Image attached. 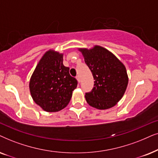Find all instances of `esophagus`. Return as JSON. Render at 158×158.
Here are the masks:
<instances>
[{
    "label": "esophagus",
    "instance_id": "obj_1",
    "mask_svg": "<svg viewBox=\"0 0 158 158\" xmlns=\"http://www.w3.org/2000/svg\"><path fill=\"white\" fill-rule=\"evenodd\" d=\"M77 81H79V82H80V77H79V76H77Z\"/></svg>",
    "mask_w": 158,
    "mask_h": 158
}]
</instances>
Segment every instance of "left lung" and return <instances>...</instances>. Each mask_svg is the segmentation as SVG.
Here are the masks:
<instances>
[{"instance_id":"obj_1","label":"left lung","mask_w":158,"mask_h":158,"mask_svg":"<svg viewBox=\"0 0 158 158\" xmlns=\"http://www.w3.org/2000/svg\"><path fill=\"white\" fill-rule=\"evenodd\" d=\"M79 50L95 80L92 91L85 94L87 102L99 110L115 106L124 94L129 82L125 66L114 54L101 46Z\"/></svg>"}]
</instances>
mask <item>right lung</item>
Here are the masks:
<instances>
[{
    "label": "right lung",
    "instance_id": "right-lung-1",
    "mask_svg": "<svg viewBox=\"0 0 158 158\" xmlns=\"http://www.w3.org/2000/svg\"><path fill=\"white\" fill-rule=\"evenodd\" d=\"M64 55L54 50L45 52L29 81V91L37 105L46 112H58L68 106L77 81L63 64Z\"/></svg>",
    "mask_w": 158,
    "mask_h": 158
}]
</instances>
